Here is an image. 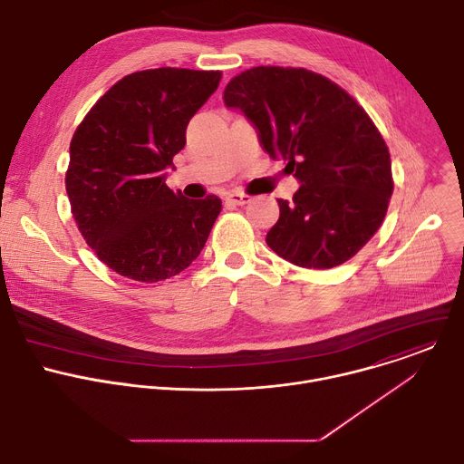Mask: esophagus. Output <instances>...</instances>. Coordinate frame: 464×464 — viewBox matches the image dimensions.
I'll return each mask as SVG.
<instances>
[{
  "label": "esophagus",
  "mask_w": 464,
  "mask_h": 464,
  "mask_svg": "<svg viewBox=\"0 0 464 464\" xmlns=\"http://www.w3.org/2000/svg\"><path fill=\"white\" fill-rule=\"evenodd\" d=\"M226 202L233 204V206H246L251 202V196L244 194V192H238V190H233L226 196Z\"/></svg>",
  "instance_id": "34e87169"
}]
</instances>
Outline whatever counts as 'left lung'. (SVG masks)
Listing matches in <instances>:
<instances>
[{"mask_svg": "<svg viewBox=\"0 0 464 464\" xmlns=\"http://www.w3.org/2000/svg\"><path fill=\"white\" fill-rule=\"evenodd\" d=\"M224 102L301 183L292 202L277 200L266 244L301 268H334L354 256L382 226L392 194L389 150L365 110L323 75L277 65L237 75Z\"/></svg>", "mask_w": 464, "mask_h": 464, "instance_id": "obj_1", "label": "left lung"}]
</instances>
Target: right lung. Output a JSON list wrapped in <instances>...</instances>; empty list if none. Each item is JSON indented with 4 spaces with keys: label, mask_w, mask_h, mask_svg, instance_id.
Returning <instances> with one entry per match:
<instances>
[{
    "label": "right lung",
    "mask_w": 464,
    "mask_h": 464,
    "mask_svg": "<svg viewBox=\"0 0 464 464\" xmlns=\"http://www.w3.org/2000/svg\"><path fill=\"white\" fill-rule=\"evenodd\" d=\"M220 79V72L178 68L131 73L79 124L65 190L84 240L119 276L165 281L204 249L222 200H190L165 179L187 143L190 117Z\"/></svg>",
    "instance_id": "obj_1"
}]
</instances>
